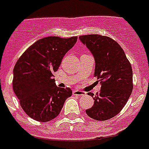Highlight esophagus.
Masks as SVG:
<instances>
[{
	"mask_svg": "<svg viewBox=\"0 0 149 149\" xmlns=\"http://www.w3.org/2000/svg\"><path fill=\"white\" fill-rule=\"evenodd\" d=\"M73 94L76 95V96H83V95L86 94V93H84L83 91H81V90L74 89V90H73Z\"/></svg>",
	"mask_w": 149,
	"mask_h": 149,
	"instance_id": "34e87169",
	"label": "esophagus"
}]
</instances>
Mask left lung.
<instances>
[{"instance_id": "left-lung-1", "label": "left lung", "mask_w": 149, "mask_h": 149, "mask_svg": "<svg viewBox=\"0 0 149 149\" xmlns=\"http://www.w3.org/2000/svg\"><path fill=\"white\" fill-rule=\"evenodd\" d=\"M95 59L94 76L101 84L93 98L94 104L86 110L90 118L104 121L118 115L133 90V70L121 46L111 38L100 34L79 36Z\"/></svg>"}]
</instances>
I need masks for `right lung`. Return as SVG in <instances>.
Instances as JSON below:
<instances>
[{
    "label": "right lung",
    "instance_id": "1",
    "mask_svg": "<svg viewBox=\"0 0 149 149\" xmlns=\"http://www.w3.org/2000/svg\"><path fill=\"white\" fill-rule=\"evenodd\" d=\"M77 39L53 36L41 38L29 47L15 63L13 90L23 110L34 120L45 123L56 118L66 99L72 95L70 88L56 86L53 73Z\"/></svg>",
    "mask_w": 149,
    "mask_h": 149
}]
</instances>
